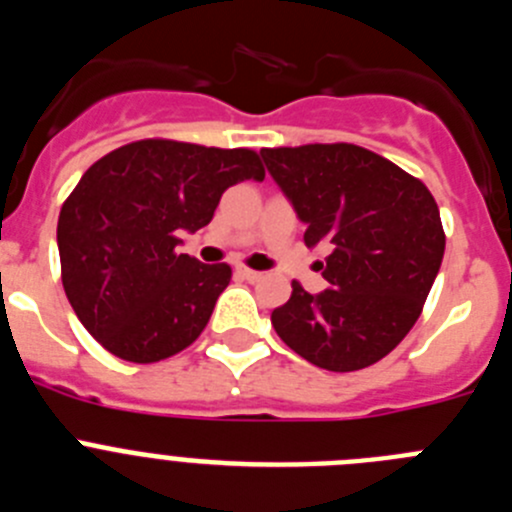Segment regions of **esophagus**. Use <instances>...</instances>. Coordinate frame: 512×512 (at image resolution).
<instances>
[{"mask_svg":"<svg viewBox=\"0 0 512 512\" xmlns=\"http://www.w3.org/2000/svg\"><path fill=\"white\" fill-rule=\"evenodd\" d=\"M235 274H238V277H241V279H248V282H259V279L264 277L261 271L246 269V266H238V269H235Z\"/></svg>","mask_w":512,"mask_h":512,"instance_id":"esophagus-1","label":"esophagus"}]
</instances>
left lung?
<instances>
[{
  "instance_id": "1",
  "label": "left lung",
  "mask_w": 512,
  "mask_h": 512,
  "mask_svg": "<svg viewBox=\"0 0 512 512\" xmlns=\"http://www.w3.org/2000/svg\"><path fill=\"white\" fill-rule=\"evenodd\" d=\"M266 169L307 225L305 246H325L328 289L271 312L277 336L328 372L377 364L408 336L441 269L446 235L420 179L354 143L261 148Z\"/></svg>"
}]
</instances>
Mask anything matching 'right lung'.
Instances as JSON below:
<instances>
[{
    "label": "right lung",
    "mask_w": 512,
    "mask_h": 512,
    "mask_svg": "<svg viewBox=\"0 0 512 512\" xmlns=\"http://www.w3.org/2000/svg\"><path fill=\"white\" fill-rule=\"evenodd\" d=\"M261 182L248 148L148 138L115 148L87 169L58 215L66 297L110 354L153 364L197 341L228 264L179 253V235L205 228L228 187Z\"/></svg>",
    "instance_id": "right-lung-1"
}]
</instances>
